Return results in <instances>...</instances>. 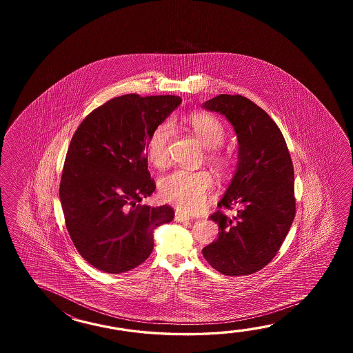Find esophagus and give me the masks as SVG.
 Segmentation results:
<instances>
[{"mask_svg": "<svg viewBox=\"0 0 353 353\" xmlns=\"http://www.w3.org/2000/svg\"><path fill=\"white\" fill-rule=\"evenodd\" d=\"M174 219H175L176 222H189L190 217L187 216V214H184V213H181V212H175V217H174Z\"/></svg>", "mask_w": 353, "mask_h": 353, "instance_id": "obj_1", "label": "esophagus"}]
</instances>
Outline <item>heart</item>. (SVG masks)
Returning a JSON list of instances; mask_svg holds the SVG:
<instances>
[{
    "instance_id": "obj_1",
    "label": "heart",
    "mask_w": 353,
    "mask_h": 353,
    "mask_svg": "<svg viewBox=\"0 0 353 353\" xmlns=\"http://www.w3.org/2000/svg\"><path fill=\"white\" fill-rule=\"evenodd\" d=\"M188 125L205 149H210L208 159L219 170L228 165V158L218 151L225 141V130L214 116L195 113L188 119ZM173 135L170 122H163L151 134L148 143V159L157 168L166 165L169 159V143ZM213 190V179L205 170L189 172L178 169L159 180V193L164 202L183 212L193 213L201 210Z\"/></svg>"
}]
</instances>
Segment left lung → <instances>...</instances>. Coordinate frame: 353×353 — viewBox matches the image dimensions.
<instances>
[{
	"mask_svg": "<svg viewBox=\"0 0 353 353\" xmlns=\"http://www.w3.org/2000/svg\"><path fill=\"white\" fill-rule=\"evenodd\" d=\"M202 108L223 114L239 141L236 172L218 202L237 214L210 216L219 232L202 254L223 275H250L270 263L293 223V163L278 125L248 98L219 94Z\"/></svg>",
	"mask_w": 353,
	"mask_h": 353,
	"instance_id": "8db88e82",
	"label": "left lung"
}]
</instances>
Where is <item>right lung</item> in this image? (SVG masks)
<instances>
[{
    "mask_svg": "<svg viewBox=\"0 0 353 353\" xmlns=\"http://www.w3.org/2000/svg\"><path fill=\"white\" fill-rule=\"evenodd\" d=\"M180 103L178 96L113 98L72 137L60 203L77 251L98 270L139 266L152 252L154 231L173 221L172 207L140 202L157 188L148 170L149 139Z\"/></svg>",
    "mask_w": 353,
    "mask_h": 353,
    "instance_id": "1",
    "label": "right lung"
}]
</instances>
